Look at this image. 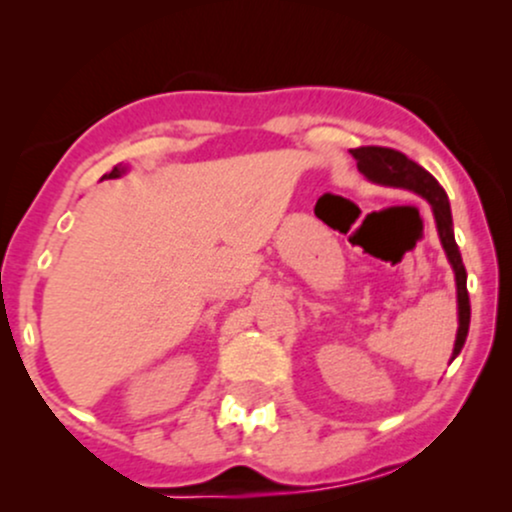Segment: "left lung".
<instances>
[{
  "label": "left lung",
  "instance_id": "left-lung-1",
  "mask_svg": "<svg viewBox=\"0 0 512 512\" xmlns=\"http://www.w3.org/2000/svg\"><path fill=\"white\" fill-rule=\"evenodd\" d=\"M356 158V166L366 175L368 180L380 182V185L390 187H404V190L416 192V195L426 197L433 207V216L438 223V236L443 243L445 252H448V260L455 269V281H457V308H460V327H457V339L455 349H452V358L462 351L464 339L469 332V293H467V272H464L462 255L457 250L455 233H452V216H450V202L445 195L443 187L438 185V180L428 173L426 168H421L419 163H414L407 158L402 151L387 149V146H358L351 151Z\"/></svg>",
  "mask_w": 512,
  "mask_h": 512
}]
</instances>
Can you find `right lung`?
I'll list each match as a JSON object with an SVG mask.
<instances>
[{
    "label": "right lung",
    "mask_w": 512,
    "mask_h": 512,
    "mask_svg": "<svg viewBox=\"0 0 512 512\" xmlns=\"http://www.w3.org/2000/svg\"><path fill=\"white\" fill-rule=\"evenodd\" d=\"M122 173H125V168L115 166L113 170H110V173H108V175H105V178H108V180H110V178H120V175H122Z\"/></svg>",
    "instance_id": "right-lung-1"
}]
</instances>
